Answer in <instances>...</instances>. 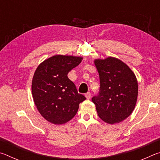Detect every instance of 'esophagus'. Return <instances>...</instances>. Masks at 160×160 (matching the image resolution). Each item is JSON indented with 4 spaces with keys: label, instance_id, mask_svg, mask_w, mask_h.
Instances as JSON below:
<instances>
[{
    "label": "esophagus",
    "instance_id": "esophagus-1",
    "mask_svg": "<svg viewBox=\"0 0 160 160\" xmlns=\"http://www.w3.org/2000/svg\"><path fill=\"white\" fill-rule=\"evenodd\" d=\"M85 97H86V98L87 99H90L91 98V93L90 92H88V93H86L85 94Z\"/></svg>",
    "mask_w": 160,
    "mask_h": 160
}]
</instances>
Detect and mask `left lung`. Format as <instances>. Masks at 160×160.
<instances>
[{"instance_id": "obj_1", "label": "left lung", "mask_w": 160, "mask_h": 160, "mask_svg": "<svg viewBox=\"0 0 160 160\" xmlns=\"http://www.w3.org/2000/svg\"><path fill=\"white\" fill-rule=\"evenodd\" d=\"M99 72V92L92 99L99 117L106 123H120L134 110L138 85L134 72L119 59H95Z\"/></svg>"}]
</instances>
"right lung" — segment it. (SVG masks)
<instances>
[{"instance_id":"right-lung-1","label":"right lung","mask_w":160,"mask_h":160,"mask_svg":"<svg viewBox=\"0 0 160 160\" xmlns=\"http://www.w3.org/2000/svg\"><path fill=\"white\" fill-rule=\"evenodd\" d=\"M82 57L56 55L39 65L32 82L37 109L48 122L56 125L74 117L85 97L78 92L68 73L79 65Z\"/></svg>"}]
</instances>
